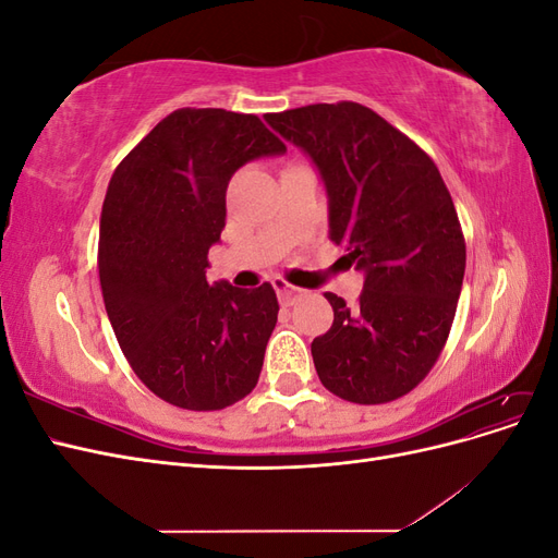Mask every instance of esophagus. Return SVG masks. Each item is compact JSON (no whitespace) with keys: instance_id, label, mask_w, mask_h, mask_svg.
<instances>
[{"instance_id":"obj_1","label":"esophagus","mask_w":558,"mask_h":558,"mask_svg":"<svg viewBox=\"0 0 558 558\" xmlns=\"http://www.w3.org/2000/svg\"><path fill=\"white\" fill-rule=\"evenodd\" d=\"M272 286H275V291H277V298H279V302L283 307H291L293 302L300 298V289H295V286H291L289 281H283L281 277H275L272 279Z\"/></svg>"}]
</instances>
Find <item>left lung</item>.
Returning <instances> with one entry per match:
<instances>
[{"label":"left lung","instance_id":"obj_1","mask_svg":"<svg viewBox=\"0 0 558 558\" xmlns=\"http://www.w3.org/2000/svg\"><path fill=\"white\" fill-rule=\"evenodd\" d=\"M316 167L328 238L365 275L356 307L326 293L335 318L312 342L320 384L359 404L396 400L424 379L459 305L465 242L435 162L356 102L267 113Z\"/></svg>","mask_w":558,"mask_h":558}]
</instances>
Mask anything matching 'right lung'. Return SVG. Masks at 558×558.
Listing matches in <instances>:
<instances>
[{
  "label": "right lung",
  "mask_w": 558,
  "mask_h": 558,
  "mask_svg": "<svg viewBox=\"0 0 558 558\" xmlns=\"http://www.w3.org/2000/svg\"><path fill=\"white\" fill-rule=\"evenodd\" d=\"M258 116L179 109L116 167L99 218V283L128 363L158 398L223 410L253 391L279 302L269 283L207 281L226 191L242 165L283 156Z\"/></svg>",
  "instance_id": "right-lung-1"
}]
</instances>
